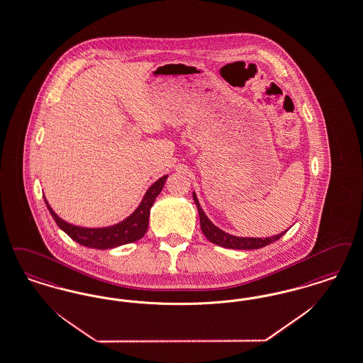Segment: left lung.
<instances>
[{
  "instance_id": "obj_1",
  "label": "left lung",
  "mask_w": 363,
  "mask_h": 363,
  "mask_svg": "<svg viewBox=\"0 0 363 363\" xmlns=\"http://www.w3.org/2000/svg\"><path fill=\"white\" fill-rule=\"evenodd\" d=\"M193 200L197 206L199 215H200V225H201V231H203L205 238L212 242L213 245H218L220 247H225V248H233V250H258L262 247H266L273 242L278 240L279 238H282L285 233H278L274 236H269V238H245V236H235L231 233L223 231L221 228H218V225H215L209 218L205 215V212L201 208V205L199 203V199L196 196V193L193 191Z\"/></svg>"
}]
</instances>
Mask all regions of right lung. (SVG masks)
I'll return each mask as SVG.
<instances>
[{
	"label": "right lung",
	"instance_id": "obj_1",
	"mask_svg": "<svg viewBox=\"0 0 363 363\" xmlns=\"http://www.w3.org/2000/svg\"><path fill=\"white\" fill-rule=\"evenodd\" d=\"M169 175L160 177L158 181H155L150 188L147 189L145 197L142 199L138 208L130 213V216L118 221L113 225L108 227H99V228H90V227H79L74 225L72 223H67L66 220L59 218L54 212L51 205L45 200V205L51 213L55 223L58 224L62 231L67 233L73 240L79 243L81 246L97 248V250H108L115 247L123 246L133 243L139 239H142L147 233L148 228V218L150 211L154 205L155 199L158 197L162 189L164 186V182Z\"/></svg>",
	"mask_w": 363,
	"mask_h": 363
}]
</instances>
